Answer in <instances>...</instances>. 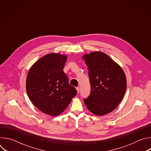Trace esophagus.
<instances>
[{
	"mask_svg": "<svg viewBox=\"0 0 151 151\" xmlns=\"http://www.w3.org/2000/svg\"><path fill=\"white\" fill-rule=\"evenodd\" d=\"M76 90H77V93H79V87H77V88H76Z\"/></svg>",
	"mask_w": 151,
	"mask_h": 151,
	"instance_id": "esophagus-1",
	"label": "esophagus"
}]
</instances>
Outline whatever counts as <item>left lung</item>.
Returning <instances> with one entry per match:
<instances>
[{
  "mask_svg": "<svg viewBox=\"0 0 151 151\" xmlns=\"http://www.w3.org/2000/svg\"><path fill=\"white\" fill-rule=\"evenodd\" d=\"M91 84L90 96L83 100L93 114L103 116L113 111L122 100L127 79L121 67L101 51L83 54Z\"/></svg>",
  "mask_w": 151,
  "mask_h": 151,
  "instance_id": "left-lung-1",
  "label": "left lung"
}]
</instances>
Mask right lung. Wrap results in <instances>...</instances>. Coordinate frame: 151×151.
Returning a JSON list of instances; mask_svg holds the SVG:
<instances>
[{
  "label": "right lung",
  "instance_id": "right-lung-1",
  "mask_svg": "<svg viewBox=\"0 0 151 151\" xmlns=\"http://www.w3.org/2000/svg\"><path fill=\"white\" fill-rule=\"evenodd\" d=\"M67 58L58 53L48 54L33 64L27 75L29 99L41 112L52 116L61 114L77 94L63 71Z\"/></svg>",
  "mask_w": 151,
  "mask_h": 151
}]
</instances>
